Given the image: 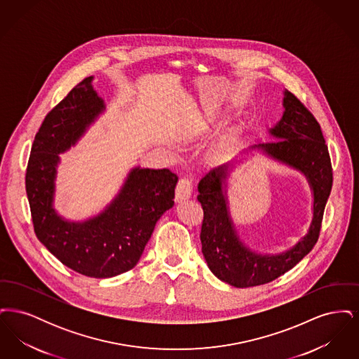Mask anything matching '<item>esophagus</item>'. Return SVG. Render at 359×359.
I'll return each mask as SVG.
<instances>
[{
	"mask_svg": "<svg viewBox=\"0 0 359 359\" xmlns=\"http://www.w3.org/2000/svg\"><path fill=\"white\" fill-rule=\"evenodd\" d=\"M192 180L188 179V177H182L179 182H177V186H176V201L177 202H183L188 199L192 194Z\"/></svg>",
	"mask_w": 359,
	"mask_h": 359,
	"instance_id": "1",
	"label": "esophagus"
}]
</instances>
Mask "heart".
I'll use <instances>...</instances> for the list:
<instances>
[{
	"instance_id": "1",
	"label": "heart",
	"mask_w": 359,
	"mask_h": 359,
	"mask_svg": "<svg viewBox=\"0 0 359 359\" xmlns=\"http://www.w3.org/2000/svg\"><path fill=\"white\" fill-rule=\"evenodd\" d=\"M207 125H208V120H207L205 117L199 116V117L195 120L194 128H195L196 132H202V130H205V128H207Z\"/></svg>"
}]
</instances>
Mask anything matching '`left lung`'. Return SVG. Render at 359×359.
I'll return each instance as SVG.
<instances>
[{
  "mask_svg": "<svg viewBox=\"0 0 359 359\" xmlns=\"http://www.w3.org/2000/svg\"><path fill=\"white\" fill-rule=\"evenodd\" d=\"M285 111L271 129L277 138L259 148L276 160L303 172L313 191V218L308 234L290 250L277 256L257 255L239 241L229 214L226 180L229 164L208 172L198 184V201L203 208L201 231L202 253L210 271L219 280L237 287L264 285L288 272L313 249L332 187V167L320 125L294 94L284 93Z\"/></svg>",
  "mask_w": 359,
  "mask_h": 359,
  "instance_id": "8db88e82",
  "label": "left lung"
}]
</instances>
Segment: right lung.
Masks as SVG:
<instances>
[{
	"mask_svg": "<svg viewBox=\"0 0 359 359\" xmlns=\"http://www.w3.org/2000/svg\"><path fill=\"white\" fill-rule=\"evenodd\" d=\"M85 78L46 116L34 136L25 189L39 241L69 269L94 278L136 266L156 222L173 205L177 175L168 168H135L118 196L100 215L69 222L52 208L59 154L67 151L102 113L103 101Z\"/></svg>",
	"mask_w": 359,
	"mask_h": 359,
	"instance_id": "1",
	"label": "right lung"
}]
</instances>
